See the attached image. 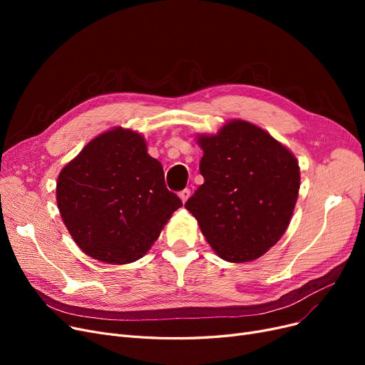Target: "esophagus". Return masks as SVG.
Returning a JSON list of instances; mask_svg holds the SVG:
<instances>
[{
    "mask_svg": "<svg viewBox=\"0 0 365 365\" xmlns=\"http://www.w3.org/2000/svg\"><path fill=\"white\" fill-rule=\"evenodd\" d=\"M179 197H180V200H182L183 202H186V201H187V198L190 197V190H189L187 187L182 189V190H180V192H179Z\"/></svg>",
    "mask_w": 365,
    "mask_h": 365,
    "instance_id": "1",
    "label": "esophagus"
}]
</instances>
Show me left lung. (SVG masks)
<instances>
[{
    "label": "left lung",
    "mask_w": 365,
    "mask_h": 365,
    "mask_svg": "<svg viewBox=\"0 0 365 365\" xmlns=\"http://www.w3.org/2000/svg\"><path fill=\"white\" fill-rule=\"evenodd\" d=\"M198 143L204 183L185 207L222 259L260 257L290 223L300 187L296 158L271 134L240 120Z\"/></svg>",
    "instance_id": "8db88e82"
}]
</instances>
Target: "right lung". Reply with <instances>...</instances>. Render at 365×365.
<instances>
[{
  "label": "right lung",
  "mask_w": 365,
  "mask_h": 365,
  "mask_svg": "<svg viewBox=\"0 0 365 365\" xmlns=\"http://www.w3.org/2000/svg\"><path fill=\"white\" fill-rule=\"evenodd\" d=\"M57 207L90 257L124 264L140 259L182 207L140 134L113 128L93 139L59 175Z\"/></svg>",
  "instance_id": "1"
}]
</instances>
